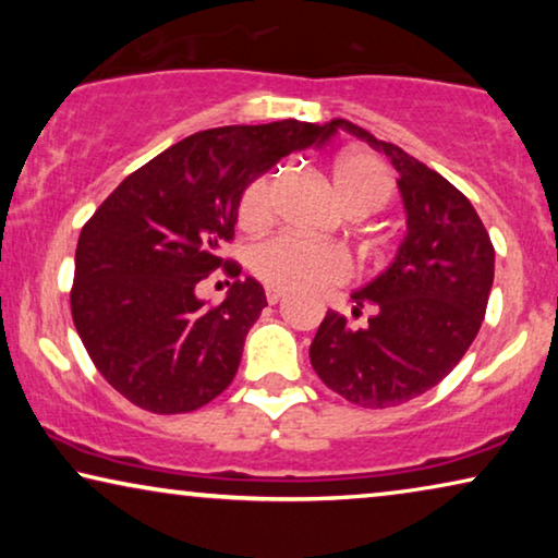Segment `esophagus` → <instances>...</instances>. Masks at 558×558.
<instances>
[{
	"mask_svg": "<svg viewBox=\"0 0 558 558\" xmlns=\"http://www.w3.org/2000/svg\"><path fill=\"white\" fill-rule=\"evenodd\" d=\"M284 289L281 287H266V300H269V304H277V302H281L284 300Z\"/></svg>",
	"mask_w": 558,
	"mask_h": 558,
	"instance_id": "1",
	"label": "esophagus"
}]
</instances>
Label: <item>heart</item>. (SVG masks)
Masks as SVG:
<instances>
[{
  "label": "heart",
  "instance_id": "heart-1",
  "mask_svg": "<svg viewBox=\"0 0 558 558\" xmlns=\"http://www.w3.org/2000/svg\"><path fill=\"white\" fill-rule=\"evenodd\" d=\"M332 187L345 210H376L391 197L393 174L378 157L363 151H345L332 162ZM271 178L262 174L243 190L239 218L246 228H256L271 216ZM251 269L269 287L323 289L350 274V258L342 248L325 241L300 239L281 233L251 248Z\"/></svg>",
  "mask_w": 558,
  "mask_h": 558
}]
</instances>
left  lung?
Returning <instances> with one entry per match:
<instances>
[{
    "mask_svg": "<svg viewBox=\"0 0 558 558\" xmlns=\"http://www.w3.org/2000/svg\"><path fill=\"white\" fill-rule=\"evenodd\" d=\"M330 126L391 159L407 235L388 269L350 294L353 315L373 307L368 325L350 327L327 310L310 361L323 384L355 407H399L437 386L468 353L493 289L495 248L472 203L439 172L353 121L332 119Z\"/></svg>",
    "mask_w": 558,
    "mask_h": 558,
    "instance_id": "8db88e82",
    "label": "left lung"
}]
</instances>
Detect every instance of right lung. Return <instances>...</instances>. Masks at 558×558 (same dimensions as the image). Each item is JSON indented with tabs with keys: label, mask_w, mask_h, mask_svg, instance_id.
Wrapping results in <instances>:
<instances>
[{
	"label": "right lung",
	"mask_w": 558,
	"mask_h": 558,
	"mask_svg": "<svg viewBox=\"0 0 558 558\" xmlns=\"http://www.w3.org/2000/svg\"><path fill=\"white\" fill-rule=\"evenodd\" d=\"M327 124L271 121L205 129L129 174L78 235L71 312L98 373L151 414H187L223 393L266 307L256 279H235L210 307L197 284L223 266L241 195L281 157L323 147Z\"/></svg>",
	"instance_id": "right-lung-1"
}]
</instances>
